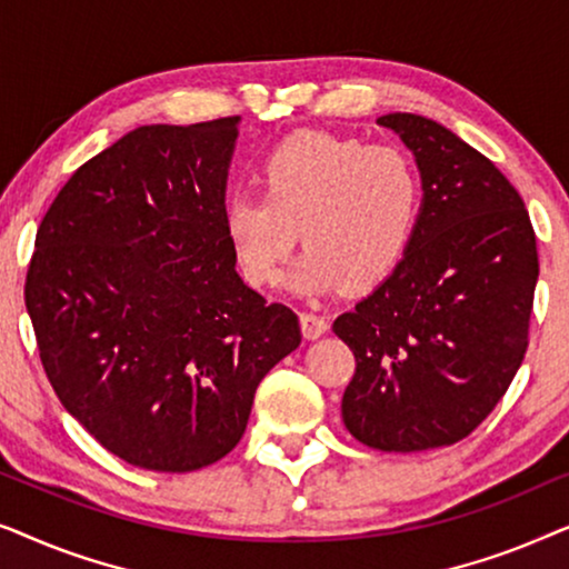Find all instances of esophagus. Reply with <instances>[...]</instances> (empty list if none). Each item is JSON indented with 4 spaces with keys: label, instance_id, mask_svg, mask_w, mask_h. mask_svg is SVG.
<instances>
[{
    "label": "esophagus",
    "instance_id": "esophagus-1",
    "mask_svg": "<svg viewBox=\"0 0 569 569\" xmlns=\"http://www.w3.org/2000/svg\"><path fill=\"white\" fill-rule=\"evenodd\" d=\"M300 329H302V337H306V339H318V337H323L326 331H329V318L306 310V313H300Z\"/></svg>",
    "mask_w": 569,
    "mask_h": 569
}]
</instances>
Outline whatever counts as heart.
Listing matches in <instances>:
<instances>
[{"label": "heart", "instance_id": "b5f03b06", "mask_svg": "<svg viewBox=\"0 0 569 569\" xmlns=\"http://www.w3.org/2000/svg\"><path fill=\"white\" fill-rule=\"evenodd\" d=\"M259 181L263 193L238 191L222 209L224 236L253 287L282 282L298 230L308 248L295 290L376 284L407 256L422 214V173L393 144L298 131L267 154Z\"/></svg>", "mask_w": 569, "mask_h": 569}]
</instances>
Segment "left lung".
Returning a JSON list of instances; mask_svg holds the SVG:
<instances>
[{"label": "left lung", "mask_w": 569, "mask_h": 569, "mask_svg": "<svg viewBox=\"0 0 569 569\" xmlns=\"http://www.w3.org/2000/svg\"><path fill=\"white\" fill-rule=\"evenodd\" d=\"M422 173L409 251L333 333L355 352L341 419L388 453L453 446L497 407L528 347L539 253L531 217L492 160L417 113H388Z\"/></svg>", "instance_id": "8db88e82"}]
</instances>
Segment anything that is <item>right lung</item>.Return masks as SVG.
<instances>
[{
  "instance_id": "obj_1",
  "label": "right lung",
  "mask_w": 569,
  "mask_h": 569,
  "mask_svg": "<svg viewBox=\"0 0 569 569\" xmlns=\"http://www.w3.org/2000/svg\"><path fill=\"white\" fill-rule=\"evenodd\" d=\"M240 116L150 123L84 162L36 232L26 279L46 376L106 450L186 473L243 438L298 316L236 271L222 224Z\"/></svg>"
}]
</instances>
